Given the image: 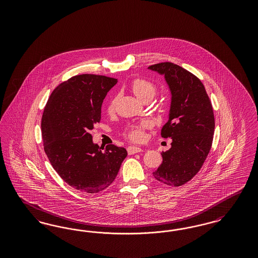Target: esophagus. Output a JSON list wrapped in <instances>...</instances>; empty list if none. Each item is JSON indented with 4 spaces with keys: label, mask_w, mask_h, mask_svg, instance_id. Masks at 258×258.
Returning a JSON list of instances; mask_svg holds the SVG:
<instances>
[{
    "label": "esophagus",
    "mask_w": 258,
    "mask_h": 258,
    "mask_svg": "<svg viewBox=\"0 0 258 258\" xmlns=\"http://www.w3.org/2000/svg\"><path fill=\"white\" fill-rule=\"evenodd\" d=\"M143 150L141 149V148L139 147H135V146H128L127 147V153H128V155H134V154H136V153H140V152H142Z\"/></svg>",
    "instance_id": "1"
}]
</instances>
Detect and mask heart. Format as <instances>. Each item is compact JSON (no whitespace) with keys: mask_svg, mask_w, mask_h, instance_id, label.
<instances>
[{"mask_svg":"<svg viewBox=\"0 0 258 258\" xmlns=\"http://www.w3.org/2000/svg\"><path fill=\"white\" fill-rule=\"evenodd\" d=\"M131 89L133 90L135 96L137 98H140L141 100H143L144 98H148V97L153 98V96L156 93L155 85L146 79H142V78L135 79L131 83ZM115 101H116L115 99H113L111 101L109 110H113V108L115 106ZM149 126H150V123L148 121H143L138 124L133 125L127 133L128 138L134 141H140L143 138V131Z\"/></svg>","mask_w":258,"mask_h":258,"instance_id":"obj_1","label":"heart"}]
</instances>
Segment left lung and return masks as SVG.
I'll return each instance as SVG.
<instances>
[{"instance_id": "left-lung-1", "label": "left lung", "mask_w": 258, "mask_h": 258, "mask_svg": "<svg viewBox=\"0 0 258 258\" xmlns=\"http://www.w3.org/2000/svg\"><path fill=\"white\" fill-rule=\"evenodd\" d=\"M164 76L171 101L161 136L171 137V147L161 152L162 163L153 172L160 183L179 186L191 180L208 156L215 131L212 104L196 75L173 62L148 68Z\"/></svg>"}]
</instances>
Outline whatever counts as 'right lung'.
Segmentation results:
<instances>
[{
	"label": "right lung",
	"instance_id": "right-lung-1",
	"mask_svg": "<svg viewBox=\"0 0 258 258\" xmlns=\"http://www.w3.org/2000/svg\"><path fill=\"white\" fill-rule=\"evenodd\" d=\"M118 80L80 74L61 83L51 94L41 119L44 152L61 179L77 190L97 194L115 180L124 148L101 149L90 134L99 123L101 104Z\"/></svg>",
	"mask_w": 258,
	"mask_h": 258
}]
</instances>
